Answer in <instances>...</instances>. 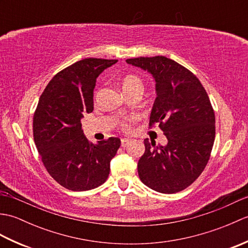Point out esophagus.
<instances>
[{
  "instance_id": "esophagus-1",
  "label": "esophagus",
  "mask_w": 248,
  "mask_h": 248,
  "mask_svg": "<svg viewBox=\"0 0 248 248\" xmlns=\"http://www.w3.org/2000/svg\"><path fill=\"white\" fill-rule=\"evenodd\" d=\"M130 143H131V140H128V139H123V140H121V146L124 147V148L127 146H129Z\"/></svg>"
}]
</instances>
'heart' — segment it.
<instances>
[{"instance_id": "heart-1", "label": "heart", "mask_w": 248, "mask_h": 248, "mask_svg": "<svg viewBox=\"0 0 248 248\" xmlns=\"http://www.w3.org/2000/svg\"><path fill=\"white\" fill-rule=\"evenodd\" d=\"M121 86H123L124 92L127 93L131 91H134L136 88H141L143 86V83H141L140 78L135 76V75H127L121 78ZM136 120V117L132 116V117L125 118L124 121H121L120 127L124 131H129L131 128V124H132Z\"/></svg>"}]
</instances>
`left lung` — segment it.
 Returning <instances> with one entry per match:
<instances>
[{
	"instance_id": "1",
	"label": "left lung",
	"mask_w": 248,
	"mask_h": 248,
	"mask_svg": "<svg viewBox=\"0 0 248 248\" xmlns=\"http://www.w3.org/2000/svg\"><path fill=\"white\" fill-rule=\"evenodd\" d=\"M149 71L156 82V98L149 128L159 125L166 146L144 140L138 164L145 186L163 194L183 191L207 166L215 139V115L204 87L186 67L165 56L125 61Z\"/></svg>"
}]
</instances>
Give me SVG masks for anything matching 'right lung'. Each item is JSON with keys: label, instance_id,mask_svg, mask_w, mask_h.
Segmentation results:
<instances>
[{"label": "right lung", "instance_id": "obj_1", "mask_svg": "<svg viewBox=\"0 0 248 248\" xmlns=\"http://www.w3.org/2000/svg\"><path fill=\"white\" fill-rule=\"evenodd\" d=\"M117 60L84 59L52 78L34 113L33 134L50 176L65 188L88 191L103 184L109 162L120 147L118 138L97 145L83 133L81 118L93 110L97 78Z\"/></svg>", "mask_w": 248, "mask_h": 248}]
</instances>
